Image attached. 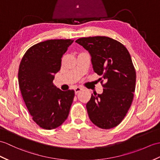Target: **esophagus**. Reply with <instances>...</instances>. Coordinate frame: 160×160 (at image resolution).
Segmentation results:
<instances>
[{
    "instance_id": "obj_1",
    "label": "esophagus",
    "mask_w": 160,
    "mask_h": 160,
    "mask_svg": "<svg viewBox=\"0 0 160 160\" xmlns=\"http://www.w3.org/2000/svg\"><path fill=\"white\" fill-rule=\"evenodd\" d=\"M82 90V89L80 87H76L75 89H74V91H75V93L77 94L79 92H80Z\"/></svg>"
}]
</instances>
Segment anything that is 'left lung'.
I'll use <instances>...</instances> for the list:
<instances>
[{"label":"left lung","mask_w":160,"mask_h":160,"mask_svg":"<svg viewBox=\"0 0 160 160\" xmlns=\"http://www.w3.org/2000/svg\"><path fill=\"white\" fill-rule=\"evenodd\" d=\"M76 42L88 51L103 87L87 103L89 118L98 127H116L130 108L136 88V71L128 50L121 43L104 36L88 37ZM105 83L102 84V82Z\"/></svg>","instance_id":"left-lung-1"}]
</instances>
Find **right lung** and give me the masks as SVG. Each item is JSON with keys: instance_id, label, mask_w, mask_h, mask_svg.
Here are the masks:
<instances>
[{"instance_id": "obj_1", "label": "right lung", "mask_w": 160, "mask_h": 160, "mask_svg": "<svg viewBox=\"0 0 160 160\" xmlns=\"http://www.w3.org/2000/svg\"><path fill=\"white\" fill-rule=\"evenodd\" d=\"M72 39H50L35 44L26 52L20 62L18 82L32 120L40 128L53 129L68 118L74 91H62L53 84L61 69V58Z\"/></svg>"}]
</instances>
